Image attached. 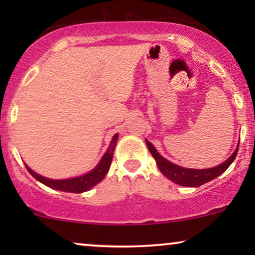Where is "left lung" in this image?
Listing matches in <instances>:
<instances>
[{
  "label": "left lung",
  "instance_id": "8db88e82",
  "mask_svg": "<svg viewBox=\"0 0 255 255\" xmlns=\"http://www.w3.org/2000/svg\"><path fill=\"white\" fill-rule=\"evenodd\" d=\"M146 145H147L153 158L155 159L156 165H158L160 172H161L163 175L168 177V179L174 181L175 183L181 184V186L184 187H200L202 184L216 179V177L221 175L222 173H224L225 170L229 168V166L231 165L233 160L236 159L239 148L238 145V147L236 148L233 154L230 156L225 162H223L222 165H219L217 167L209 169H191L176 166L174 165V163L169 162L168 160L162 158V156L158 153V151L154 148V146H153L148 140H146Z\"/></svg>",
  "mask_w": 255,
  "mask_h": 255
}]
</instances>
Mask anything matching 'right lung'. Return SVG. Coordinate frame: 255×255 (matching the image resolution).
<instances>
[{
	"mask_svg": "<svg viewBox=\"0 0 255 255\" xmlns=\"http://www.w3.org/2000/svg\"><path fill=\"white\" fill-rule=\"evenodd\" d=\"M117 139H118V134H115L113 140L110 142L109 147L107 149V152L104 153L103 158L101 159L99 165H97L92 172H89L88 174H85V175L82 176L74 177V179H67V180L46 179V177L38 175V174L34 173L33 170H31L26 165L25 167L27 172H29L34 179L38 180L41 183H44L45 186L53 188V189L68 191V193H75V194L83 193V191L89 190L90 188L95 186V184L101 182V181L104 179V176L107 175L108 170L110 168L111 161H113L114 149H115V146H116Z\"/></svg>",
	"mask_w": 255,
	"mask_h": 255,
	"instance_id": "1",
	"label": "right lung"
}]
</instances>
